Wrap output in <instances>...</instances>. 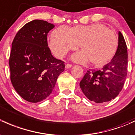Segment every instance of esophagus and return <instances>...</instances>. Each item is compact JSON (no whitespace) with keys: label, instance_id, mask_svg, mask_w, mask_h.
Listing matches in <instances>:
<instances>
[{"label":"esophagus","instance_id":"34e87169","mask_svg":"<svg viewBox=\"0 0 135 135\" xmlns=\"http://www.w3.org/2000/svg\"><path fill=\"white\" fill-rule=\"evenodd\" d=\"M71 67H72V65H71V64L67 63V64H66V66H65V68H66V69H70V68H71Z\"/></svg>","mask_w":135,"mask_h":135}]
</instances>
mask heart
Segmentation results:
<instances>
[{
    "label": "heart",
    "instance_id": "obj_1",
    "mask_svg": "<svg viewBox=\"0 0 135 135\" xmlns=\"http://www.w3.org/2000/svg\"><path fill=\"white\" fill-rule=\"evenodd\" d=\"M82 50L74 54L71 59L79 63L90 61L96 66L107 64L115 55L118 39L113 30L102 24L78 25L69 28L59 26L51 33L49 46L57 58L78 47Z\"/></svg>",
    "mask_w": 135,
    "mask_h": 135
}]
</instances>
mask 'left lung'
Listing matches in <instances>:
<instances>
[{"instance_id":"obj_1","label":"left lung","mask_w":135,"mask_h":135,"mask_svg":"<svg viewBox=\"0 0 135 135\" xmlns=\"http://www.w3.org/2000/svg\"><path fill=\"white\" fill-rule=\"evenodd\" d=\"M127 49L124 36L118 32V46L110 62L101 70H87L79 83L85 96L100 103L114 99L124 86L127 72Z\"/></svg>"}]
</instances>
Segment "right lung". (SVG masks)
<instances>
[{
	"label": "right lung",
	"instance_id": "obj_1",
	"mask_svg": "<svg viewBox=\"0 0 135 135\" xmlns=\"http://www.w3.org/2000/svg\"><path fill=\"white\" fill-rule=\"evenodd\" d=\"M54 25L33 20L17 32L12 42L9 59L11 81L24 100L37 103L49 97L65 64L48 47V33Z\"/></svg>",
	"mask_w": 135,
	"mask_h": 135
}]
</instances>
